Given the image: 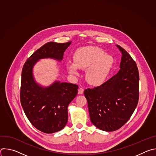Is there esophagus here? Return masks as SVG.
Here are the masks:
<instances>
[{
  "instance_id": "esophagus-1",
  "label": "esophagus",
  "mask_w": 156,
  "mask_h": 156,
  "mask_svg": "<svg viewBox=\"0 0 156 156\" xmlns=\"http://www.w3.org/2000/svg\"><path fill=\"white\" fill-rule=\"evenodd\" d=\"M83 92H84L83 88H82L81 87H80V88H79V90H78V94H83Z\"/></svg>"
}]
</instances>
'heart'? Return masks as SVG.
Segmentation results:
<instances>
[{
  "instance_id": "heart-1",
  "label": "heart",
  "mask_w": 156,
  "mask_h": 156,
  "mask_svg": "<svg viewBox=\"0 0 156 156\" xmlns=\"http://www.w3.org/2000/svg\"><path fill=\"white\" fill-rule=\"evenodd\" d=\"M73 62L66 64V70L72 75L78 74V69H86L87 81L92 85H99L106 79L112 70L114 58L112 55L96 46H86L78 49L73 55Z\"/></svg>"
}]
</instances>
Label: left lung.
Returning <instances> with one entry per match:
<instances>
[{
    "mask_svg": "<svg viewBox=\"0 0 156 156\" xmlns=\"http://www.w3.org/2000/svg\"><path fill=\"white\" fill-rule=\"evenodd\" d=\"M120 70L102 85L84 91L90 120L98 128L114 131L124 125L137 106L139 72L135 62L122 48Z\"/></svg>",
    "mask_w": 156,
    "mask_h": 156,
    "instance_id": "obj_1",
    "label": "left lung"
}]
</instances>
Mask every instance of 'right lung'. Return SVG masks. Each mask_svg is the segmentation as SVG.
<instances>
[{"mask_svg": "<svg viewBox=\"0 0 156 156\" xmlns=\"http://www.w3.org/2000/svg\"><path fill=\"white\" fill-rule=\"evenodd\" d=\"M72 42L44 44L28 58L21 73L20 101L31 123L45 133L63 129L68 122V106L78 94L76 84L55 80L44 86L34 78L33 69L41 59L63 60L64 52Z\"/></svg>", "mask_w": 156, "mask_h": 156, "instance_id": "add662e5", "label": "right lung"}]
</instances>
